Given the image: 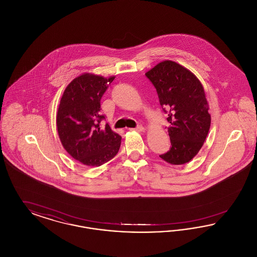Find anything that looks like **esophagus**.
Instances as JSON below:
<instances>
[{"label": "esophagus", "mask_w": 257, "mask_h": 257, "mask_svg": "<svg viewBox=\"0 0 257 257\" xmlns=\"http://www.w3.org/2000/svg\"><path fill=\"white\" fill-rule=\"evenodd\" d=\"M131 130H135V131H138V132H143L145 130V127L143 125H138L136 128H132Z\"/></svg>", "instance_id": "34e87169"}]
</instances>
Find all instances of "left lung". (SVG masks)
Returning a JSON list of instances; mask_svg holds the SVG:
<instances>
[{
    "instance_id": "left-lung-1",
    "label": "left lung",
    "mask_w": 257,
    "mask_h": 257,
    "mask_svg": "<svg viewBox=\"0 0 257 257\" xmlns=\"http://www.w3.org/2000/svg\"><path fill=\"white\" fill-rule=\"evenodd\" d=\"M146 76L156 88L171 124V147L160 157L171 165L186 164L203 146L211 124L203 86L190 70L174 61L160 62Z\"/></svg>"
}]
</instances>
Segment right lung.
I'll list each match as a JSON object with an SVG mask.
<instances>
[{"instance_id":"1","label":"right lung","mask_w":257,"mask_h":257,"mask_svg":"<svg viewBox=\"0 0 257 257\" xmlns=\"http://www.w3.org/2000/svg\"><path fill=\"white\" fill-rule=\"evenodd\" d=\"M114 77L109 79L83 74L66 86L57 113L61 145L74 159L86 166L99 167L118 152L121 137L114 133L101 113V98Z\"/></svg>"}]
</instances>
